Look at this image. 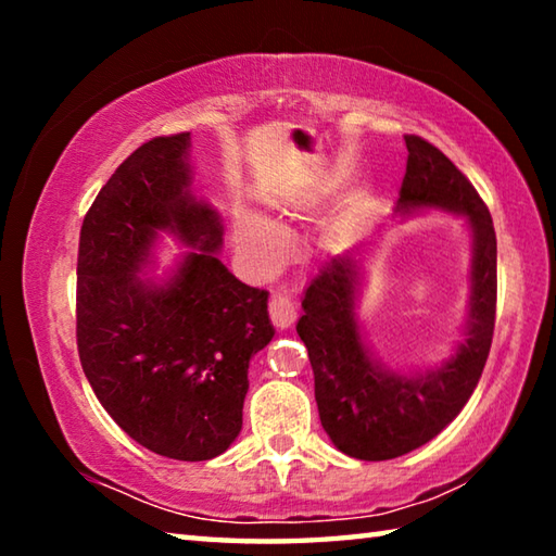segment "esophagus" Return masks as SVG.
<instances>
[{"instance_id":"obj_1","label":"esophagus","mask_w":556,"mask_h":556,"mask_svg":"<svg viewBox=\"0 0 556 556\" xmlns=\"http://www.w3.org/2000/svg\"><path fill=\"white\" fill-rule=\"evenodd\" d=\"M269 318L277 328H289L296 318V301L287 291H275L269 296Z\"/></svg>"}]
</instances>
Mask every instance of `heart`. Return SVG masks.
Wrapping results in <instances>:
<instances>
[{"label": "heart", "instance_id": "b5f03b06", "mask_svg": "<svg viewBox=\"0 0 556 556\" xmlns=\"http://www.w3.org/2000/svg\"><path fill=\"white\" fill-rule=\"evenodd\" d=\"M232 235L235 242H238L250 257L262 262L277 257V252L281 248L279 230L267 218H262V215L252 211L235 213Z\"/></svg>", "mask_w": 556, "mask_h": 556}]
</instances>
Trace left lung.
Segmentation results:
<instances>
[{
  "mask_svg": "<svg viewBox=\"0 0 556 556\" xmlns=\"http://www.w3.org/2000/svg\"><path fill=\"white\" fill-rule=\"evenodd\" d=\"M407 172L394 211L464 213L473 230L470 314L464 343L425 375L384 368L363 343L355 321L357 260L336 255L318 269L301 301L296 333L314 368V394L326 434L343 454L388 460L425 446L456 419L473 394L495 328L497 244L491 211L454 162L417 135L404 137Z\"/></svg>",
  "mask_w": 556,
  "mask_h": 556,
  "instance_id": "left-lung-1",
  "label": "left lung"
}]
</instances>
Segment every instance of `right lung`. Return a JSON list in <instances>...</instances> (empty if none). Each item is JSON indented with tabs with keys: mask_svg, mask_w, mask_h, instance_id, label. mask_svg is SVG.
I'll use <instances>...</instances> for the list:
<instances>
[{
	"mask_svg": "<svg viewBox=\"0 0 556 556\" xmlns=\"http://www.w3.org/2000/svg\"><path fill=\"white\" fill-rule=\"evenodd\" d=\"M188 147L191 131L149 139L100 188L80 228L75 336L122 431L159 456L208 460L240 434L250 357L275 328L269 291L215 255L223 225L188 188ZM159 229L194 248L166 286L136 275Z\"/></svg>",
	"mask_w": 556,
	"mask_h": 556,
	"instance_id": "1",
	"label": "right lung"
}]
</instances>
